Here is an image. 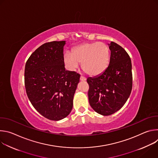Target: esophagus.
Returning a JSON list of instances; mask_svg holds the SVG:
<instances>
[{"mask_svg":"<svg viewBox=\"0 0 158 158\" xmlns=\"http://www.w3.org/2000/svg\"><path fill=\"white\" fill-rule=\"evenodd\" d=\"M80 80H81V81H85V80H86V78H85V77H84V76H81V77H80Z\"/></svg>","mask_w":158,"mask_h":158,"instance_id":"esophagus-1","label":"esophagus"}]
</instances>
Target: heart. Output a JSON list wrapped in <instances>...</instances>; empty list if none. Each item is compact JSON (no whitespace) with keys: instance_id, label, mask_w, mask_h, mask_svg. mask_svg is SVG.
<instances>
[{"instance_id":"obj_1","label":"heart","mask_w":158,"mask_h":158,"mask_svg":"<svg viewBox=\"0 0 158 158\" xmlns=\"http://www.w3.org/2000/svg\"><path fill=\"white\" fill-rule=\"evenodd\" d=\"M110 60V51L103 42L85 43L76 47L71 53L64 56V61L71 69H75L82 63L83 71L89 76H96L107 68Z\"/></svg>"}]
</instances>
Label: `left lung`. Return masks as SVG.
Returning a JSON list of instances; mask_svg holds the SVG:
<instances>
[{
  "instance_id": "1",
  "label": "left lung",
  "mask_w": 158,
  "mask_h": 158,
  "mask_svg": "<svg viewBox=\"0 0 158 158\" xmlns=\"http://www.w3.org/2000/svg\"><path fill=\"white\" fill-rule=\"evenodd\" d=\"M110 51L107 68L99 76L88 77L89 102L98 114L109 116L119 110L132 90V64L127 52L118 44H108Z\"/></svg>"
}]
</instances>
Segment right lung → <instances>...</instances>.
<instances>
[{
	"label": "right lung",
	"mask_w": 158,
	"mask_h": 158,
	"mask_svg": "<svg viewBox=\"0 0 158 158\" xmlns=\"http://www.w3.org/2000/svg\"><path fill=\"white\" fill-rule=\"evenodd\" d=\"M65 41L42 44L26 62L24 81L26 93L34 107L44 117L59 121L68 116L80 75L65 71Z\"/></svg>",
	"instance_id": "1"
}]
</instances>
